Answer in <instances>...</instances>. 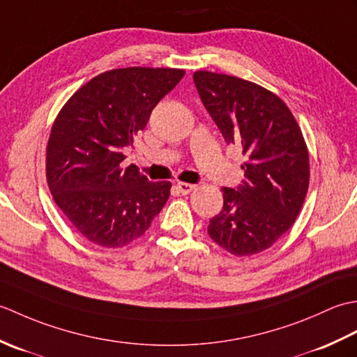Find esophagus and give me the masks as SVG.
Wrapping results in <instances>:
<instances>
[{"instance_id":"obj_1","label":"esophagus","mask_w":357,"mask_h":357,"mask_svg":"<svg viewBox=\"0 0 357 357\" xmlns=\"http://www.w3.org/2000/svg\"><path fill=\"white\" fill-rule=\"evenodd\" d=\"M195 187H196V185H193V184H187V183H178V184H176L178 192H179L181 195H188V193L195 190Z\"/></svg>"}]
</instances>
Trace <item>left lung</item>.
<instances>
[{
    "mask_svg": "<svg viewBox=\"0 0 357 357\" xmlns=\"http://www.w3.org/2000/svg\"><path fill=\"white\" fill-rule=\"evenodd\" d=\"M204 107L227 144H238L245 179L224 187V207L210 219L208 234L234 256L270 248L290 230L310 183L307 144L293 113L270 90L230 75H193Z\"/></svg>",
    "mask_w": 357,
    "mask_h": 357,
    "instance_id": "8db88e82",
    "label": "left lung"
}]
</instances>
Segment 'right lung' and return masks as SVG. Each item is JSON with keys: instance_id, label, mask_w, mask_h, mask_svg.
Returning a JSON list of instances; mask_svg holds the SVG:
<instances>
[{"instance_id": "right-lung-1", "label": "right lung", "mask_w": 357, "mask_h": 357, "mask_svg": "<svg viewBox=\"0 0 357 357\" xmlns=\"http://www.w3.org/2000/svg\"><path fill=\"white\" fill-rule=\"evenodd\" d=\"M181 69L126 67L104 72L72 95L52 126L45 176L56 206L82 236L118 248L149 230L172 183H150L123 167V150L151 110L183 79Z\"/></svg>"}]
</instances>
